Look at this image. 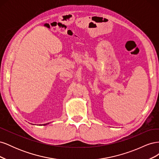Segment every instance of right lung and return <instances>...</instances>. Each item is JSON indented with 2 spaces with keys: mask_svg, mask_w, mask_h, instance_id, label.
I'll return each instance as SVG.
<instances>
[{
  "mask_svg": "<svg viewBox=\"0 0 159 159\" xmlns=\"http://www.w3.org/2000/svg\"><path fill=\"white\" fill-rule=\"evenodd\" d=\"M45 125V124H44V125Z\"/></svg>",
  "mask_w": 159,
  "mask_h": 159,
  "instance_id": "obj_1",
  "label": "right lung"
}]
</instances>
